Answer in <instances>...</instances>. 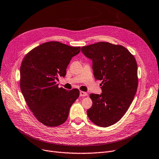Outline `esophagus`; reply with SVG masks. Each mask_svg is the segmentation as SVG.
Here are the masks:
<instances>
[{"label":"esophagus","instance_id":"1","mask_svg":"<svg viewBox=\"0 0 159 159\" xmlns=\"http://www.w3.org/2000/svg\"><path fill=\"white\" fill-rule=\"evenodd\" d=\"M87 96V93L84 91H80V97H86Z\"/></svg>","mask_w":159,"mask_h":159}]
</instances>
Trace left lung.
I'll list each match as a JSON object with an SVG mask.
<instances>
[{
    "mask_svg": "<svg viewBox=\"0 0 159 159\" xmlns=\"http://www.w3.org/2000/svg\"><path fill=\"white\" fill-rule=\"evenodd\" d=\"M93 60L95 79L102 80V93L91 94L93 101L87 111L91 121L107 127L123 117L134 99L138 85L137 62L129 51L121 45L100 42L81 48Z\"/></svg>",
    "mask_w": 159,
    "mask_h": 159,
    "instance_id": "1",
    "label": "left lung"
}]
</instances>
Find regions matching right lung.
Masks as SVG:
<instances>
[{"label": "right lung", "mask_w": 159, "mask_h": 159, "mask_svg": "<svg viewBox=\"0 0 159 159\" xmlns=\"http://www.w3.org/2000/svg\"><path fill=\"white\" fill-rule=\"evenodd\" d=\"M81 48L57 41L40 44L21 62L20 88L24 98L39 122L49 127L64 123L72 104L80 96L78 89L66 91L56 80L65 77L66 68Z\"/></svg>", "instance_id": "1"}]
</instances>
